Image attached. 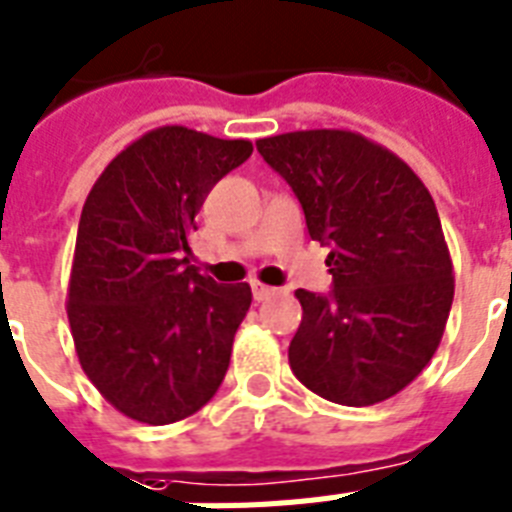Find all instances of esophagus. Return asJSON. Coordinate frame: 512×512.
<instances>
[{
  "instance_id": "1",
  "label": "esophagus",
  "mask_w": 512,
  "mask_h": 512,
  "mask_svg": "<svg viewBox=\"0 0 512 512\" xmlns=\"http://www.w3.org/2000/svg\"><path fill=\"white\" fill-rule=\"evenodd\" d=\"M253 301H269V298H272L274 293H277V290H274V287H269V285H261V282H253Z\"/></svg>"
}]
</instances>
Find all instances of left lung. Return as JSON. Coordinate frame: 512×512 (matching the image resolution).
Here are the masks:
<instances>
[{"label": "left lung", "mask_w": 512, "mask_h": 512, "mask_svg": "<svg viewBox=\"0 0 512 512\" xmlns=\"http://www.w3.org/2000/svg\"><path fill=\"white\" fill-rule=\"evenodd\" d=\"M293 188L308 235L329 246L335 290H295L303 319L287 358L298 382L337 405H374L424 371L445 335L455 277L421 177L353 130L256 141Z\"/></svg>", "instance_id": "8db88e82"}]
</instances>
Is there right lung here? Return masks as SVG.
I'll return each instance as SVG.
<instances>
[{
    "mask_svg": "<svg viewBox=\"0 0 512 512\" xmlns=\"http://www.w3.org/2000/svg\"><path fill=\"white\" fill-rule=\"evenodd\" d=\"M253 151L183 125L135 138L80 211L67 319L80 369L122 416L149 426L201 411L230 366L251 287L190 264L206 193Z\"/></svg>",
    "mask_w": 512,
    "mask_h": 512,
    "instance_id": "obj_1",
    "label": "right lung"
}]
</instances>
